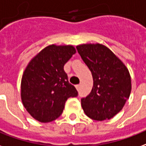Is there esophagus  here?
I'll use <instances>...</instances> for the list:
<instances>
[{"instance_id":"esophagus-1","label":"esophagus","mask_w":146,"mask_h":146,"mask_svg":"<svg viewBox=\"0 0 146 146\" xmlns=\"http://www.w3.org/2000/svg\"><path fill=\"white\" fill-rule=\"evenodd\" d=\"M75 87H76L77 90H79V89H80V87H81V84H78V85H77V86H75Z\"/></svg>"}]
</instances>
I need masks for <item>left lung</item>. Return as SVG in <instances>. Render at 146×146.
Instances as JSON below:
<instances>
[{
    "instance_id": "obj_1",
    "label": "left lung",
    "mask_w": 146,
    "mask_h": 146,
    "mask_svg": "<svg viewBox=\"0 0 146 146\" xmlns=\"http://www.w3.org/2000/svg\"><path fill=\"white\" fill-rule=\"evenodd\" d=\"M76 48L93 78L92 91L81 100L82 107L92 120H109L121 111L129 98L131 90L129 72L106 46L86 43Z\"/></svg>"
}]
</instances>
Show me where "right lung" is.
I'll list each match as a JSON object with an SVG mask.
<instances>
[{
	"label": "right lung",
	"mask_w": 146,
	"mask_h": 146,
	"mask_svg": "<svg viewBox=\"0 0 146 146\" xmlns=\"http://www.w3.org/2000/svg\"><path fill=\"white\" fill-rule=\"evenodd\" d=\"M75 53L72 45L52 44L36 55L25 69L21 82L22 104L39 122L56 120L62 113L67 100L78 96L64 70Z\"/></svg>",
	"instance_id": "1"
}]
</instances>
